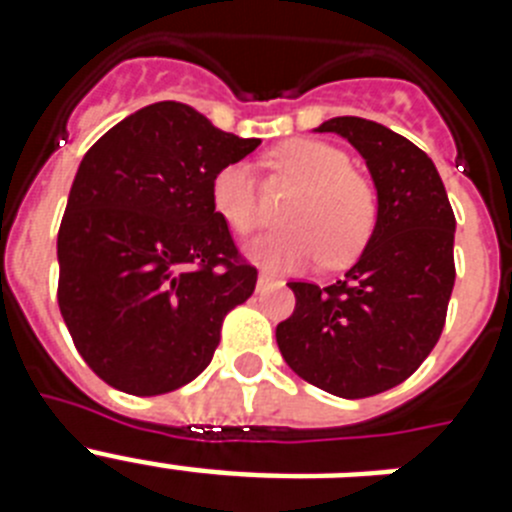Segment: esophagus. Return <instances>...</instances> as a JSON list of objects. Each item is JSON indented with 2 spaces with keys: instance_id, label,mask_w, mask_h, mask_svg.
Masks as SVG:
<instances>
[{
  "instance_id": "34e87169",
  "label": "esophagus",
  "mask_w": 512,
  "mask_h": 512,
  "mask_svg": "<svg viewBox=\"0 0 512 512\" xmlns=\"http://www.w3.org/2000/svg\"><path fill=\"white\" fill-rule=\"evenodd\" d=\"M269 284H274V277H271V274H266V271H261V274H259V282H256V287L266 289V287H269Z\"/></svg>"
}]
</instances>
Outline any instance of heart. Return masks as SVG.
<instances>
[{"label": "heart", "mask_w": 512, "mask_h": 512, "mask_svg": "<svg viewBox=\"0 0 512 512\" xmlns=\"http://www.w3.org/2000/svg\"><path fill=\"white\" fill-rule=\"evenodd\" d=\"M271 166L300 187L284 220L292 228L248 246V256L271 271L302 269L325 259L330 269L354 264L372 243L379 223L374 184L348 166L341 148L315 138L287 140L271 153ZM215 215L235 235L261 228V205L251 166L243 161L217 169L210 184Z\"/></svg>", "instance_id": "1"}]
</instances>
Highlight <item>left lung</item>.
Wrapping results in <instances>:
<instances>
[{"instance_id": "left-lung-1", "label": "left lung", "mask_w": 512, "mask_h": 512, "mask_svg": "<svg viewBox=\"0 0 512 512\" xmlns=\"http://www.w3.org/2000/svg\"><path fill=\"white\" fill-rule=\"evenodd\" d=\"M318 133L343 135L364 156L379 223L336 284H287L297 302L277 325V343L297 377L361 400L405 382L441 338L456 279V217L431 158L395 130L333 117Z\"/></svg>"}]
</instances>
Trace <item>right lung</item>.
Here are the masks:
<instances>
[{"instance_id":"1","label":"right lung","mask_w":512,"mask_h":512,"mask_svg":"<svg viewBox=\"0 0 512 512\" xmlns=\"http://www.w3.org/2000/svg\"><path fill=\"white\" fill-rule=\"evenodd\" d=\"M182 102L148 104L87 151L58 228V307L99 379L138 397L205 372L259 271L215 215L217 169L259 148Z\"/></svg>"}]
</instances>
